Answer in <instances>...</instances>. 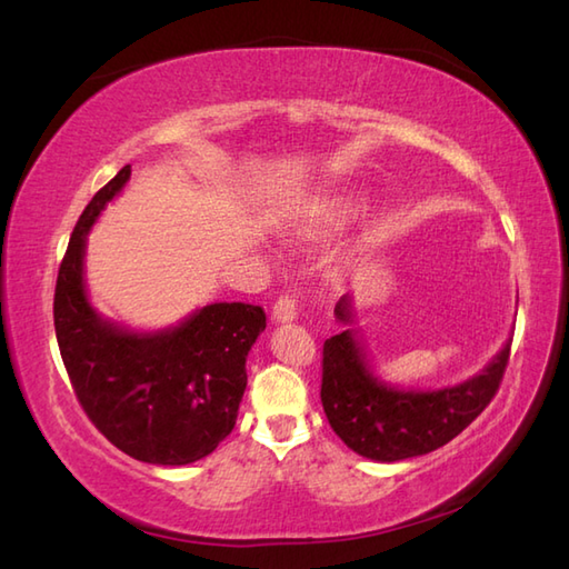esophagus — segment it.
Instances as JSON below:
<instances>
[{"instance_id": "esophagus-1", "label": "esophagus", "mask_w": 569, "mask_h": 569, "mask_svg": "<svg viewBox=\"0 0 569 569\" xmlns=\"http://www.w3.org/2000/svg\"><path fill=\"white\" fill-rule=\"evenodd\" d=\"M298 315V296L296 293H283L276 298L273 310H271V320L273 322H293Z\"/></svg>"}]
</instances>
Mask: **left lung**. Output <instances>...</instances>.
Wrapping results in <instances>:
<instances>
[{
	"mask_svg": "<svg viewBox=\"0 0 569 569\" xmlns=\"http://www.w3.org/2000/svg\"><path fill=\"white\" fill-rule=\"evenodd\" d=\"M339 322H351V296L335 308ZM511 341L480 376L460 386L415 392L380 382L366 363L353 329L329 337L322 347L320 398L329 427L351 451L392 463L446 446L480 417L505 378Z\"/></svg>",
	"mask_w": 569,
	"mask_h": 569,
	"instance_id": "left-lung-1",
	"label": "left lung"
}]
</instances>
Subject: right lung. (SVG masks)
Wrapping results in <instances>:
<instances>
[{"instance_id": "add662e5", "label": "right lung", "mask_w": 569, "mask_h": 569, "mask_svg": "<svg viewBox=\"0 0 569 569\" xmlns=\"http://www.w3.org/2000/svg\"><path fill=\"white\" fill-rule=\"evenodd\" d=\"M128 179L130 164L94 193L74 224L52 300L56 337L77 400L106 439L142 463L187 466L232 431L247 353L267 312L213 302L157 335L101 320L84 290L87 232Z\"/></svg>"}]
</instances>
